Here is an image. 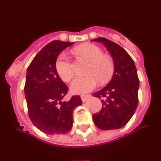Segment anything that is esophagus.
Listing matches in <instances>:
<instances>
[{
  "label": "esophagus",
  "instance_id": "1",
  "mask_svg": "<svg viewBox=\"0 0 161 161\" xmlns=\"http://www.w3.org/2000/svg\"><path fill=\"white\" fill-rule=\"evenodd\" d=\"M89 96H90V95H89V94H85V95H81V96H80V98H81L82 102H85V101L87 100V98L89 97Z\"/></svg>",
  "mask_w": 161,
  "mask_h": 161
}]
</instances>
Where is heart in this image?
<instances>
[{"mask_svg":"<svg viewBox=\"0 0 161 161\" xmlns=\"http://www.w3.org/2000/svg\"><path fill=\"white\" fill-rule=\"evenodd\" d=\"M78 54L90 61L86 73L87 76L76 77L71 85V90L74 93H85L93 90L98 81L105 84L111 79L114 72L113 59L99 47L92 43H85L75 49ZM55 70L64 82H69L73 77V69L70 59L66 54H61L55 61Z\"/></svg>","mask_w":161,"mask_h":161,"instance_id":"heart-1","label":"heart"}]
</instances>
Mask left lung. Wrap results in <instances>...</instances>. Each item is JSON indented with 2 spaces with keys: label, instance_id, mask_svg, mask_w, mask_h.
<instances>
[{
  "label": "left lung",
  "instance_id": "8db88e82",
  "mask_svg": "<svg viewBox=\"0 0 161 161\" xmlns=\"http://www.w3.org/2000/svg\"><path fill=\"white\" fill-rule=\"evenodd\" d=\"M111 54L114 72L109 83L93 93L101 98L102 108L93 115L95 125L102 130L119 129L128 123L138 106L139 81L136 65L129 54L119 44L105 38H94Z\"/></svg>",
  "mask_w": 161,
  "mask_h": 161
}]
</instances>
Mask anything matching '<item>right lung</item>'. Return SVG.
<instances>
[{
  "label": "right lung",
  "mask_w": 161,
  "mask_h": 161,
  "mask_svg": "<svg viewBox=\"0 0 161 161\" xmlns=\"http://www.w3.org/2000/svg\"><path fill=\"white\" fill-rule=\"evenodd\" d=\"M74 42L55 40L38 52L27 68L24 91L33 124L45 134L68 133L72 127L74 109L82 104L80 96L62 102L68 88L55 70L62 51Z\"/></svg>",
  "instance_id": "add662e5"
}]
</instances>
